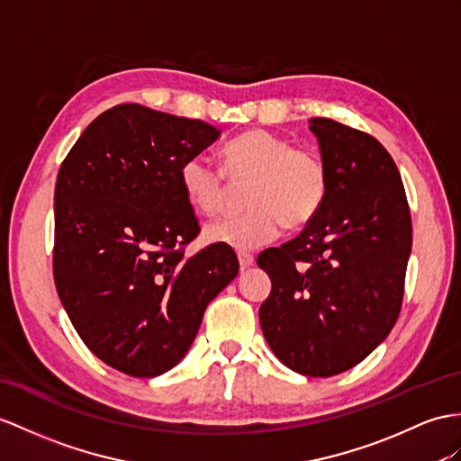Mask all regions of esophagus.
Returning <instances> with one entry per match:
<instances>
[{"instance_id": "34e87169", "label": "esophagus", "mask_w": 461, "mask_h": 461, "mask_svg": "<svg viewBox=\"0 0 461 461\" xmlns=\"http://www.w3.org/2000/svg\"><path fill=\"white\" fill-rule=\"evenodd\" d=\"M239 264L242 269L254 266V256L252 254H239Z\"/></svg>"}]
</instances>
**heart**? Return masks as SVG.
Segmentation results:
<instances>
[{"label": "heart", "mask_w": 461, "mask_h": 461, "mask_svg": "<svg viewBox=\"0 0 461 461\" xmlns=\"http://www.w3.org/2000/svg\"><path fill=\"white\" fill-rule=\"evenodd\" d=\"M222 172L205 158H189L179 170V185L197 215L211 217L227 201L229 184L252 182L249 212L207 224L209 244L250 252L289 230L307 227L321 212L329 192L327 166L315 152L294 149L287 139L264 129L244 131L219 152Z\"/></svg>", "instance_id": "heart-1"}]
</instances>
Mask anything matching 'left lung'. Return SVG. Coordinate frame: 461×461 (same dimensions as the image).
<instances>
[{
	"label": "left lung",
	"mask_w": 461,
	"mask_h": 461,
	"mask_svg": "<svg viewBox=\"0 0 461 461\" xmlns=\"http://www.w3.org/2000/svg\"><path fill=\"white\" fill-rule=\"evenodd\" d=\"M329 192L315 221L258 266L272 279L260 307L264 339L289 369L330 377L354 367L397 322L412 227L401 176L374 137L309 119Z\"/></svg>",
	"instance_id": "1"
}]
</instances>
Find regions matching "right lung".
<instances>
[{"label":"right lung","mask_w":461,"mask_h":461,"mask_svg":"<svg viewBox=\"0 0 461 461\" xmlns=\"http://www.w3.org/2000/svg\"><path fill=\"white\" fill-rule=\"evenodd\" d=\"M221 131L137 104L101 113L54 189V284L80 339L132 377L187 354L209 303L239 274L232 249L185 258L199 234L179 170Z\"/></svg>","instance_id":"right-lung-1"}]
</instances>
